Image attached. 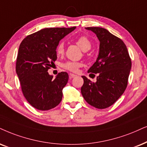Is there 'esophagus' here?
<instances>
[{
    "mask_svg": "<svg viewBox=\"0 0 147 147\" xmlns=\"http://www.w3.org/2000/svg\"><path fill=\"white\" fill-rule=\"evenodd\" d=\"M69 75H70V79H71V78H74V77H77V75H75V74H72V73H70Z\"/></svg>",
    "mask_w": 147,
    "mask_h": 147,
    "instance_id": "obj_1",
    "label": "esophagus"
}]
</instances>
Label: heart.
<instances>
[{
	"label": "heart",
	"instance_id": "obj_1",
	"mask_svg": "<svg viewBox=\"0 0 147 147\" xmlns=\"http://www.w3.org/2000/svg\"><path fill=\"white\" fill-rule=\"evenodd\" d=\"M76 44L81 48L83 51H86L90 49L92 47V42L85 36H80L79 37L76 39L75 40ZM65 51L64 44L63 42H60V43L57 45L56 47V53L58 55H64ZM63 68L65 70H67L68 71L71 72H77L78 68L81 66V64L79 62H72V61H67V62L63 63L62 64Z\"/></svg>",
	"mask_w": 147,
	"mask_h": 147
}]
</instances>
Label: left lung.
Listing matches in <instances>:
<instances>
[{
  "label": "left lung",
  "instance_id": "obj_1",
  "mask_svg": "<svg viewBox=\"0 0 147 147\" xmlns=\"http://www.w3.org/2000/svg\"><path fill=\"white\" fill-rule=\"evenodd\" d=\"M100 40L96 62L88 72L98 74L96 82L83 76L81 91L89 105L99 109L113 105L125 92L131 67V61L123 40L100 27H87Z\"/></svg>",
  "mask_w": 147,
  "mask_h": 147
}]
</instances>
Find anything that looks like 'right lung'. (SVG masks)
<instances>
[{
  "label": "right lung",
  "instance_id": "add662e5",
  "mask_svg": "<svg viewBox=\"0 0 147 147\" xmlns=\"http://www.w3.org/2000/svg\"><path fill=\"white\" fill-rule=\"evenodd\" d=\"M48 28L31 34L20 43L16 60V73L24 97L40 111H48L59 105L68 75L61 72L53 79L48 70L57 60L60 40L75 29Z\"/></svg>",
  "mask_w": 147,
  "mask_h": 147
}]
</instances>
